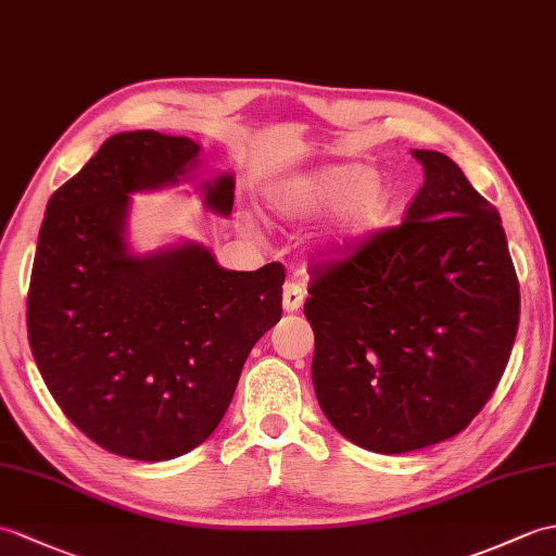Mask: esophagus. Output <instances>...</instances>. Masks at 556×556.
Here are the masks:
<instances>
[{"instance_id":"esophagus-1","label":"esophagus","mask_w":556,"mask_h":556,"mask_svg":"<svg viewBox=\"0 0 556 556\" xmlns=\"http://www.w3.org/2000/svg\"><path fill=\"white\" fill-rule=\"evenodd\" d=\"M303 301H305L303 283L293 281V279L283 283V309H287V313H295V309H301Z\"/></svg>"}]
</instances>
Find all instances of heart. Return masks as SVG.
<instances>
[{
    "label": "heart",
    "mask_w": 556,
    "mask_h": 556,
    "mask_svg": "<svg viewBox=\"0 0 556 556\" xmlns=\"http://www.w3.org/2000/svg\"><path fill=\"white\" fill-rule=\"evenodd\" d=\"M269 203L283 219H305L331 208L329 235L351 241L381 225L391 189L374 167L337 163L287 179L273 191Z\"/></svg>",
    "instance_id": "heart-1"
}]
</instances>
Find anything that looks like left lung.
Returning a JSON list of instances; mask_svg holds the SVG:
<instances>
[{"mask_svg":"<svg viewBox=\"0 0 556 556\" xmlns=\"http://www.w3.org/2000/svg\"><path fill=\"white\" fill-rule=\"evenodd\" d=\"M395 227L309 267L313 383L333 429L381 455L467 429L509 363L519 279L500 213L438 151Z\"/></svg>","mask_w":556,"mask_h":556,"instance_id":"8db88e82","label":"left lung"}]
</instances>
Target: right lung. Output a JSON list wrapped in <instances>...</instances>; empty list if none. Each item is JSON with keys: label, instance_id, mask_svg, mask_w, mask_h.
I'll return each mask as SVG.
<instances>
[{"label": "right lung", "instance_id": "1", "mask_svg": "<svg viewBox=\"0 0 556 556\" xmlns=\"http://www.w3.org/2000/svg\"><path fill=\"white\" fill-rule=\"evenodd\" d=\"M201 147L153 130L121 132L47 203L28 289V341L51 397L113 455L189 453L231 403L243 363L281 319L287 269L229 273L203 247L135 257L123 241L130 197L175 185ZM229 215L235 179L205 187Z\"/></svg>", "mask_w": 556, "mask_h": 556}]
</instances>
